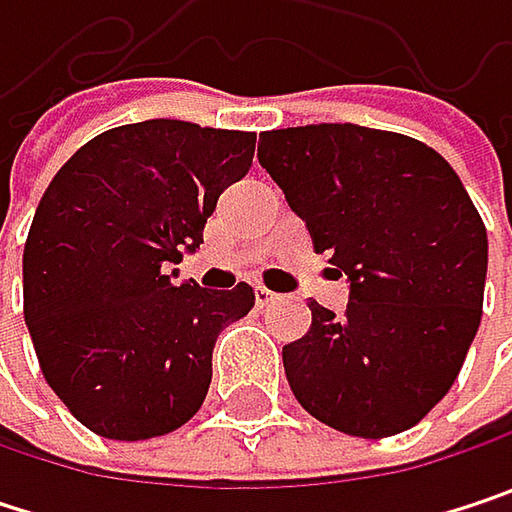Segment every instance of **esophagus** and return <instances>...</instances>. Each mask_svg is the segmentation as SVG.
I'll use <instances>...</instances> for the list:
<instances>
[{"instance_id":"esophagus-1","label":"esophagus","mask_w":512,"mask_h":512,"mask_svg":"<svg viewBox=\"0 0 512 512\" xmlns=\"http://www.w3.org/2000/svg\"><path fill=\"white\" fill-rule=\"evenodd\" d=\"M255 302H257V308H269V305H275V302H278V293H272V290H266V287H257Z\"/></svg>"}]
</instances>
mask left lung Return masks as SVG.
<instances>
[{
    "mask_svg": "<svg viewBox=\"0 0 512 512\" xmlns=\"http://www.w3.org/2000/svg\"><path fill=\"white\" fill-rule=\"evenodd\" d=\"M257 159L350 281L347 311L311 302L308 335L281 353L296 400L347 436L415 427L451 391L483 314L486 228L457 171L358 124L260 133Z\"/></svg>",
    "mask_w": 512,
    "mask_h": 512,
    "instance_id": "8db88e82",
    "label": "left lung"
}]
</instances>
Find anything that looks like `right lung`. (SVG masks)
I'll use <instances>...</instances> for the list:
<instances>
[{
  "label": "right lung",
  "instance_id": "right-lung-1",
  "mask_svg": "<svg viewBox=\"0 0 512 512\" xmlns=\"http://www.w3.org/2000/svg\"><path fill=\"white\" fill-rule=\"evenodd\" d=\"M255 139L156 118L94 136L52 177L23 249V314L44 379L91 433L154 439L201 409L216 338L255 290L165 269L204 243Z\"/></svg>",
  "mask_w": 512,
  "mask_h": 512
}]
</instances>
